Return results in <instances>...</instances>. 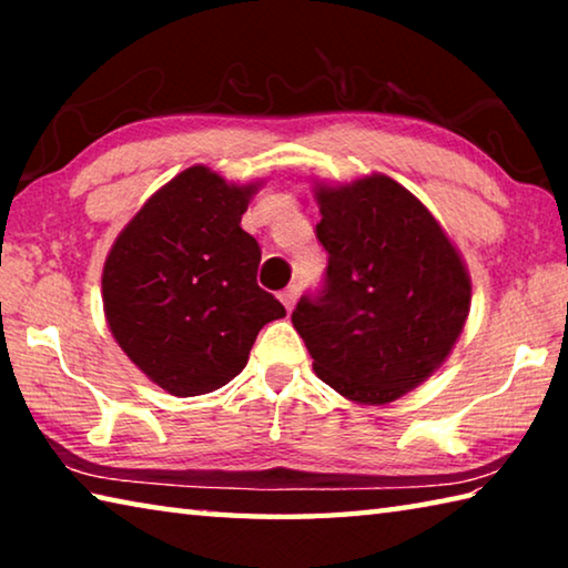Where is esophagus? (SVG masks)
<instances>
[{
  "label": "esophagus",
  "mask_w": 568,
  "mask_h": 568,
  "mask_svg": "<svg viewBox=\"0 0 568 568\" xmlns=\"http://www.w3.org/2000/svg\"><path fill=\"white\" fill-rule=\"evenodd\" d=\"M295 301H297V285L285 287V291L281 293V303L285 305V311H287V313H291L293 307H295Z\"/></svg>",
  "instance_id": "34e87169"
}]
</instances>
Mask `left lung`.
Instances as JSON below:
<instances>
[{
  "label": "left lung",
  "instance_id": "1",
  "mask_svg": "<svg viewBox=\"0 0 568 568\" xmlns=\"http://www.w3.org/2000/svg\"><path fill=\"white\" fill-rule=\"evenodd\" d=\"M328 253L318 293L293 325L313 368L341 396L383 406L426 381L470 307L466 265L418 197L386 175L315 190Z\"/></svg>",
  "mask_w": 568,
  "mask_h": 568
}]
</instances>
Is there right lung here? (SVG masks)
<instances>
[{"instance_id": "right-lung-1", "label": "right lung", "mask_w": 568, "mask_h": 568, "mask_svg": "<svg viewBox=\"0 0 568 568\" xmlns=\"http://www.w3.org/2000/svg\"><path fill=\"white\" fill-rule=\"evenodd\" d=\"M255 185L187 168L114 240L102 273L110 331L172 396L217 390L245 368L283 303L257 285L261 245L240 227Z\"/></svg>"}]
</instances>
